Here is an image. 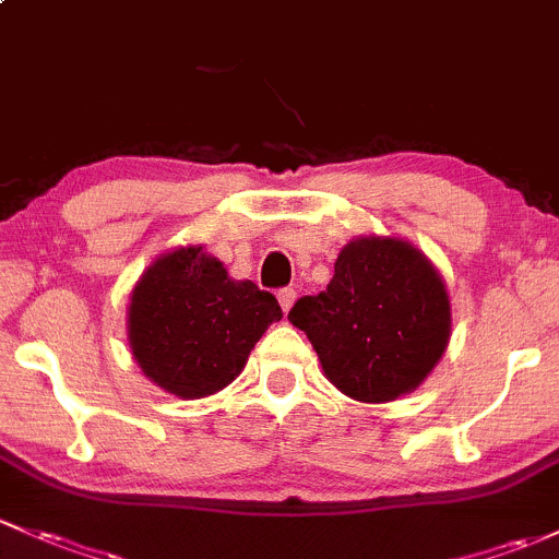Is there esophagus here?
<instances>
[{"label":"esophagus","instance_id":"1","mask_svg":"<svg viewBox=\"0 0 559 559\" xmlns=\"http://www.w3.org/2000/svg\"><path fill=\"white\" fill-rule=\"evenodd\" d=\"M295 299H297L295 289H278V302H281V308H284V313H289L292 305H295Z\"/></svg>","mask_w":559,"mask_h":559}]
</instances>
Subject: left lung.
<instances>
[{
	"label": "left lung",
	"instance_id": "obj_1",
	"mask_svg": "<svg viewBox=\"0 0 559 559\" xmlns=\"http://www.w3.org/2000/svg\"><path fill=\"white\" fill-rule=\"evenodd\" d=\"M289 321L308 334L324 374L358 402L415 391L450 340L442 275L399 238H356L319 295L299 297Z\"/></svg>",
	"mask_w": 559,
	"mask_h": 559
}]
</instances>
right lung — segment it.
I'll list each match as a JSON object with an SVG mask.
<instances>
[{
    "label": "right lung",
    "mask_w": 559,
    "mask_h": 559,
    "mask_svg": "<svg viewBox=\"0 0 559 559\" xmlns=\"http://www.w3.org/2000/svg\"><path fill=\"white\" fill-rule=\"evenodd\" d=\"M281 305L251 281H233L203 246L152 264L131 295L128 340L146 378L181 399L233 383Z\"/></svg>",
    "instance_id": "1"
}]
</instances>
